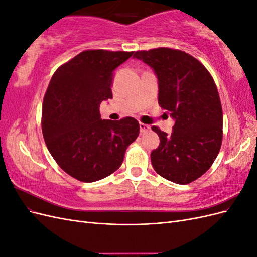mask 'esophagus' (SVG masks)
<instances>
[{"mask_svg":"<svg viewBox=\"0 0 257 257\" xmlns=\"http://www.w3.org/2000/svg\"><path fill=\"white\" fill-rule=\"evenodd\" d=\"M139 127H141V132L142 133H144V132H147V131H149L151 127H150V125H148V124H145V123H139Z\"/></svg>","mask_w":257,"mask_h":257,"instance_id":"esophagus-1","label":"esophagus"}]
</instances>
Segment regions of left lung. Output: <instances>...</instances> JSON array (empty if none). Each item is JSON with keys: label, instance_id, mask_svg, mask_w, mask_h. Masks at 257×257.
<instances>
[{"label": "left lung", "instance_id": "obj_1", "mask_svg": "<svg viewBox=\"0 0 257 257\" xmlns=\"http://www.w3.org/2000/svg\"><path fill=\"white\" fill-rule=\"evenodd\" d=\"M133 57L154 69L159 104L175 119L170 135L152 126L160 137L151 152L152 166L174 183H191L211 167L222 145V105L212 76L197 59L178 49L141 50Z\"/></svg>", "mask_w": 257, "mask_h": 257}]
</instances>
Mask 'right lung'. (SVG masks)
<instances>
[{
	"label": "right lung",
	"instance_id": "right-lung-1",
	"mask_svg": "<svg viewBox=\"0 0 257 257\" xmlns=\"http://www.w3.org/2000/svg\"><path fill=\"white\" fill-rule=\"evenodd\" d=\"M133 51L84 50L51 77L42 110V131L50 154L66 174L81 182L106 178L122 165L139 134L132 116L102 120L99 105L112 98L113 71Z\"/></svg>",
	"mask_w": 257,
	"mask_h": 257
}]
</instances>
